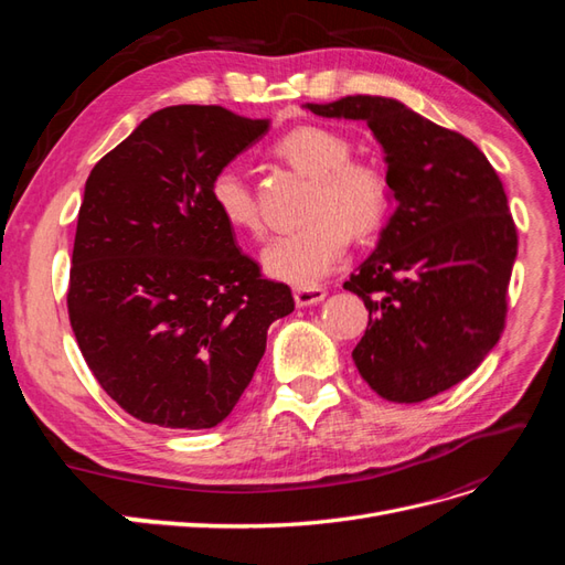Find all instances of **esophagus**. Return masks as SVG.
<instances>
[{
    "instance_id": "34e87169",
    "label": "esophagus",
    "mask_w": 565,
    "mask_h": 565,
    "mask_svg": "<svg viewBox=\"0 0 565 565\" xmlns=\"http://www.w3.org/2000/svg\"><path fill=\"white\" fill-rule=\"evenodd\" d=\"M324 297H328V292H324L322 287H299V289H295V303L299 306V309H303V306L320 303Z\"/></svg>"
}]
</instances>
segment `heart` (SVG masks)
I'll list each match as a JSON object with an SVG mask.
<instances>
[{"label": "heart", "mask_w": 565, "mask_h": 565, "mask_svg": "<svg viewBox=\"0 0 565 565\" xmlns=\"http://www.w3.org/2000/svg\"><path fill=\"white\" fill-rule=\"evenodd\" d=\"M344 136L322 127H299L276 143V156L311 179L303 200V224L262 252L270 278L295 287H313L339 266L351 233H377L391 207V181L367 160H351ZM214 210L235 231L259 233L262 221L247 179L237 169H218L210 185Z\"/></svg>", "instance_id": "b5f03b06"}]
</instances>
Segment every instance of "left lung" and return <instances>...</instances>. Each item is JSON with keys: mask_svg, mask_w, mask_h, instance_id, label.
I'll list each match as a JSON object with an SVG mask.
<instances>
[{"mask_svg": "<svg viewBox=\"0 0 565 565\" xmlns=\"http://www.w3.org/2000/svg\"><path fill=\"white\" fill-rule=\"evenodd\" d=\"M303 108L361 119L384 150L396 210L344 282L370 311L353 363L382 398L422 403L467 380L504 330L519 235L502 181L469 139L396 98Z\"/></svg>", "mask_w": 565, "mask_h": 565, "instance_id": "left-lung-1", "label": "left lung"}]
</instances>
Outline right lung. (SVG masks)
I'll return each mask as SVG.
<instances>
[{"instance_id": "right-lung-1", "label": "right lung", "mask_w": 565, "mask_h": 565, "mask_svg": "<svg viewBox=\"0 0 565 565\" xmlns=\"http://www.w3.org/2000/svg\"><path fill=\"white\" fill-rule=\"evenodd\" d=\"M221 106H169L84 185L67 313L108 396L164 429H212L254 377L289 287L262 278L212 204L218 169L268 131Z\"/></svg>"}]
</instances>
